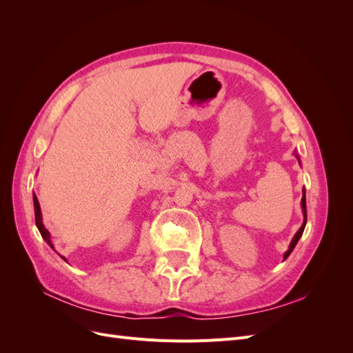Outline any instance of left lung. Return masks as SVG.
I'll use <instances>...</instances> for the list:
<instances>
[{
    "instance_id": "left-lung-1",
    "label": "left lung",
    "mask_w": 353,
    "mask_h": 353,
    "mask_svg": "<svg viewBox=\"0 0 353 353\" xmlns=\"http://www.w3.org/2000/svg\"><path fill=\"white\" fill-rule=\"evenodd\" d=\"M302 209H303V215H305V221H303V223H302V227H301V230H299L297 232H296V236L293 237V240H292V243H290V248H288V250L284 253V259L285 258H288V254H290L292 252H293V249H294V245L297 244V241H299V239L302 237V234H303V230H305V225H306V197H305V190H303V197H302Z\"/></svg>"
}]
</instances>
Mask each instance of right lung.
I'll return each instance as SVG.
<instances>
[{
  "label": "right lung",
  "mask_w": 353,
  "mask_h": 353,
  "mask_svg": "<svg viewBox=\"0 0 353 353\" xmlns=\"http://www.w3.org/2000/svg\"><path fill=\"white\" fill-rule=\"evenodd\" d=\"M34 208H35V223H37V227H38V230H39V232H41V236H42V239H44V240L48 243L50 248H52V243H51V240H50V232L46 230L44 223H42L39 201H38V199H37L35 194H34ZM52 249H54V248H52ZM61 258H63V256H61ZM63 259H65V258H63ZM65 261H66V259H65Z\"/></svg>",
  "instance_id": "obj_1"
}]
</instances>
